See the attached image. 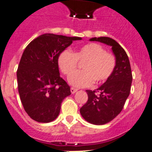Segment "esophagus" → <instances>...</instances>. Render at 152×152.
<instances>
[{"label": "esophagus", "mask_w": 152, "mask_h": 152, "mask_svg": "<svg viewBox=\"0 0 152 152\" xmlns=\"http://www.w3.org/2000/svg\"><path fill=\"white\" fill-rule=\"evenodd\" d=\"M70 91H71L72 94H75V93L77 91V89H76V88H71Z\"/></svg>", "instance_id": "obj_1"}]
</instances>
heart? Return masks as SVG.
I'll return each instance as SVG.
<instances>
[{"label":"heart","mask_w":152,"mask_h":152,"mask_svg":"<svg viewBox=\"0 0 152 152\" xmlns=\"http://www.w3.org/2000/svg\"><path fill=\"white\" fill-rule=\"evenodd\" d=\"M84 61L83 71L77 72L69 78V83L76 88L91 86L95 81L100 83L107 80L114 71L116 58L114 55L106 52L97 43H89L81 46L74 53L69 50L62 51L57 58L60 70L66 76L75 70L78 61Z\"/></svg>","instance_id":"heart-1"}]
</instances>
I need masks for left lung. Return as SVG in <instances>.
Returning a JSON list of instances; mask_svg holds the SVG:
<instances>
[{
  "instance_id": "8db88e82",
  "label": "left lung",
  "mask_w": 152,
  "mask_h": 152,
  "mask_svg": "<svg viewBox=\"0 0 152 152\" xmlns=\"http://www.w3.org/2000/svg\"><path fill=\"white\" fill-rule=\"evenodd\" d=\"M90 41L110 46L116 58L112 75L96 91H86L88 100L80 110L88 122L100 125L110 122L122 110L129 95L132 76L127 53L115 40L109 37H95Z\"/></svg>"
}]
</instances>
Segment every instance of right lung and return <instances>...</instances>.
I'll return each mask as SVG.
<instances>
[{
    "instance_id": "add662e5",
    "label": "right lung",
    "mask_w": 152,
    "mask_h": 152,
    "mask_svg": "<svg viewBox=\"0 0 152 152\" xmlns=\"http://www.w3.org/2000/svg\"><path fill=\"white\" fill-rule=\"evenodd\" d=\"M80 37L42 34L25 48L18 66L20 100L27 113L38 122H51L58 117L61 104L71 95L70 87L60 76L57 58Z\"/></svg>"
}]
</instances>
